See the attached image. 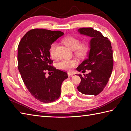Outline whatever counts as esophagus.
I'll return each mask as SVG.
<instances>
[{"instance_id": "1", "label": "esophagus", "mask_w": 131, "mask_h": 131, "mask_svg": "<svg viewBox=\"0 0 131 131\" xmlns=\"http://www.w3.org/2000/svg\"><path fill=\"white\" fill-rule=\"evenodd\" d=\"M74 75V74L73 73H70V72H68V75L69 77V76L72 77L73 75Z\"/></svg>"}]
</instances>
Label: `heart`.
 Returning <instances> with one entry per match:
<instances>
[{
    "label": "heart",
    "instance_id": "obj_1",
    "mask_svg": "<svg viewBox=\"0 0 131 131\" xmlns=\"http://www.w3.org/2000/svg\"><path fill=\"white\" fill-rule=\"evenodd\" d=\"M79 39L69 35L62 39V42L72 50H74V53L79 57H84L86 56L90 50V44L88 41L85 40L80 42ZM56 43L53 42L49 48V52L51 57L53 59L56 58ZM78 64L76 59H63L58 64L59 69L64 70L72 71Z\"/></svg>",
    "mask_w": 131,
    "mask_h": 131
}]
</instances>
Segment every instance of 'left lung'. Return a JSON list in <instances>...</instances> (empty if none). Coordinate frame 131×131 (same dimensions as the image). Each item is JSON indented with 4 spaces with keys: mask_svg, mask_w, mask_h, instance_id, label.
I'll list each match as a JSON object with an SVG mask.
<instances>
[{
    "mask_svg": "<svg viewBox=\"0 0 131 131\" xmlns=\"http://www.w3.org/2000/svg\"><path fill=\"white\" fill-rule=\"evenodd\" d=\"M78 31L92 39L88 58L77 68L79 72L84 73L88 70L90 73L84 76L78 75L81 82L77 89L84 94L97 96L103 90L112 74L114 64L112 45L108 38L92 28H81Z\"/></svg>",
    "mask_w": 131,
    "mask_h": 131,
    "instance_id": "obj_1",
    "label": "left lung"
}]
</instances>
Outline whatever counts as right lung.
Masks as SVG:
<instances>
[{"instance_id": "add662e5", "label": "right lung", "mask_w": 131, "mask_h": 131, "mask_svg": "<svg viewBox=\"0 0 131 131\" xmlns=\"http://www.w3.org/2000/svg\"><path fill=\"white\" fill-rule=\"evenodd\" d=\"M63 34L58 30L33 29L25 34L18 46V68L23 81L31 94L45 103L58 99L62 82L68 77L67 72L53 66L49 52L51 43ZM47 71L51 72L47 78Z\"/></svg>"}]
</instances>
